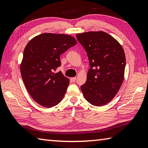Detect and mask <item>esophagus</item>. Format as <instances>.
Wrapping results in <instances>:
<instances>
[{
  "label": "esophagus",
  "mask_w": 148,
  "mask_h": 148,
  "mask_svg": "<svg viewBox=\"0 0 148 148\" xmlns=\"http://www.w3.org/2000/svg\"><path fill=\"white\" fill-rule=\"evenodd\" d=\"M71 81H73V82H74V81H76V77H71Z\"/></svg>",
  "instance_id": "34e87169"
}]
</instances>
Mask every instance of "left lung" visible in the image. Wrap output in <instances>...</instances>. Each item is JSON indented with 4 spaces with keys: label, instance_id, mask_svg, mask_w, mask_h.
<instances>
[{
    "label": "left lung",
    "instance_id": "left-lung-1",
    "mask_svg": "<svg viewBox=\"0 0 148 148\" xmlns=\"http://www.w3.org/2000/svg\"><path fill=\"white\" fill-rule=\"evenodd\" d=\"M85 49L90 68L81 86L88 102L102 106L114 98L124 79L125 55L117 40L103 31L76 34Z\"/></svg>",
    "mask_w": 148,
    "mask_h": 148
}]
</instances>
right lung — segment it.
I'll return each mask as SVG.
<instances>
[{
  "mask_svg": "<svg viewBox=\"0 0 148 148\" xmlns=\"http://www.w3.org/2000/svg\"><path fill=\"white\" fill-rule=\"evenodd\" d=\"M76 43L71 36L44 33L34 37L25 48L21 75L28 92L39 105L51 108L64 98L69 79L61 71H53L61 65L60 55Z\"/></svg>",
  "mask_w": 148,
  "mask_h": 148,
  "instance_id": "1",
  "label": "right lung"
}]
</instances>
